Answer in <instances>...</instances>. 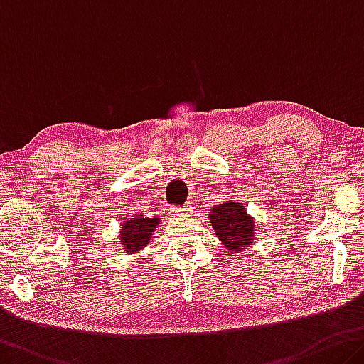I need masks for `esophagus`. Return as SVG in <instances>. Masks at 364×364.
I'll use <instances>...</instances> for the list:
<instances>
[{
	"label": "esophagus",
	"mask_w": 364,
	"mask_h": 364,
	"mask_svg": "<svg viewBox=\"0 0 364 364\" xmlns=\"http://www.w3.org/2000/svg\"><path fill=\"white\" fill-rule=\"evenodd\" d=\"M178 210V213H183V215H186V213H189V212H191V205H181L180 207V209H176Z\"/></svg>",
	"instance_id": "obj_1"
}]
</instances>
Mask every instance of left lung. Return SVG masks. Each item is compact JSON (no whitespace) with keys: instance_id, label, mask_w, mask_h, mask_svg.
Instances as JSON below:
<instances>
[{"instance_id":"8db88e82","label":"left lung","mask_w":364,"mask_h":364,"mask_svg":"<svg viewBox=\"0 0 364 364\" xmlns=\"http://www.w3.org/2000/svg\"><path fill=\"white\" fill-rule=\"evenodd\" d=\"M213 232L222 241L223 247L232 255L246 251L256 243V222L238 200H225L207 213Z\"/></svg>"}]
</instances>
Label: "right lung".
Returning a JSON list of instances; mask_svg holds the SVG:
<instances>
[{"label":"right lung","instance_id":"right-lung-1","mask_svg":"<svg viewBox=\"0 0 364 364\" xmlns=\"http://www.w3.org/2000/svg\"><path fill=\"white\" fill-rule=\"evenodd\" d=\"M160 223V217L131 215L119 227V247L126 255H139L151 243V238Z\"/></svg>","mask_w":364,"mask_h":364}]
</instances>
